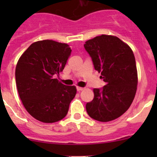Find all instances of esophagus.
<instances>
[{"label":"esophagus","mask_w":157,"mask_h":157,"mask_svg":"<svg viewBox=\"0 0 157 157\" xmlns=\"http://www.w3.org/2000/svg\"><path fill=\"white\" fill-rule=\"evenodd\" d=\"M83 87H81V86H77V91H81V90H83Z\"/></svg>","instance_id":"1"}]
</instances>
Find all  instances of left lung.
<instances>
[{
	"instance_id": "1",
	"label": "left lung",
	"mask_w": 157,
	"mask_h": 157,
	"mask_svg": "<svg viewBox=\"0 0 157 157\" xmlns=\"http://www.w3.org/2000/svg\"><path fill=\"white\" fill-rule=\"evenodd\" d=\"M84 48L106 83L102 90L93 89L94 98L86 103V112L102 122L116 119L129 109L137 91L138 78L133 51L119 38L110 35L87 40Z\"/></svg>"
}]
</instances>
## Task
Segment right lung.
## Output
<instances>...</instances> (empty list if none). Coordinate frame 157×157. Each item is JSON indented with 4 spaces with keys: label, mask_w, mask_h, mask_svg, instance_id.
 Returning <instances> with one entry per match:
<instances>
[{
    "label": "right lung",
    "mask_w": 157,
    "mask_h": 157,
    "mask_svg": "<svg viewBox=\"0 0 157 157\" xmlns=\"http://www.w3.org/2000/svg\"><path fill=\"white\" fill-rule=\"evenodd\" d=\"M71 53L67 44L46 39L33 42L19 58L15 71L19 96L38 121L54 123L67 115L77 89L54 76L62 72Z\"/></svg>",
    "instance_id": "right-lung-1"
}]
</instances>
